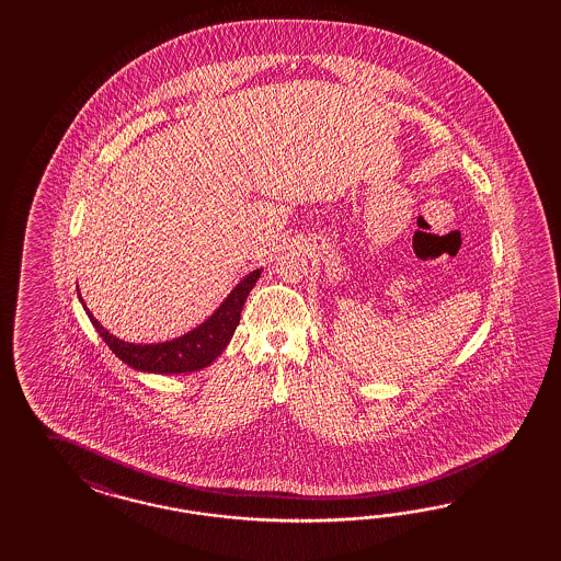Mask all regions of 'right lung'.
<instances>
[{"mask_svg":"<svg viewBox=\"0 0 561 561\" xmlns=\"http://www.w3.org/2000/svg\"><path fill=\"white\" fill-rule=\"evenodd\" d=\"M259 277H261V270L249 273L205 323L176 340L162 341V343H129V341L117 340L92 317V312L85 308L82 296L80 294L78 296L82 300L90 323L94 324V329L99 331L104 343L113 350V354L123 359L127 366L141 373H195L209 366L224 352L228 341L232 340L234 329L240 323L242 306L247 302V296Z\"/></svg>","mask_w":561,"mask_h":561,"instance_id":"add662e5","label":"right lung"}]
</instances>
